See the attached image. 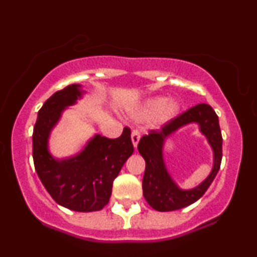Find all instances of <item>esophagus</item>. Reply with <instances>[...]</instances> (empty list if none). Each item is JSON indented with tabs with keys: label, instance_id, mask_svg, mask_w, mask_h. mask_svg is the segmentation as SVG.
<instances>
[{
	"label": "esophagus",
	"instance_id": "34e87169",
	"mask_svg": "<svg viewBox=\"0 0 257 257\" xmlns=\"http://www.w3.org/2000/svg\"><path fill=\"white\" fill-rule=\"evenodd\" d=\"M139 140H140V134H139V132L137 131L132 132V143H133V146H134V149H137Z\"/></svg>",
	"mask_w": 257,
	"mask_h": 257
}]
</instances>
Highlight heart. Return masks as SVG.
<instances>
[{
    "instance_id": "heart-1",
    "label": "heart",
    "mask_w": 257,
    "mask_h": 257,
    "mask_svg": "<svg viewBox=\"0 0 257 257\" xmlns=\"http://www.w3.org/2000/svg\"><path fill=\"white\" fill-rule=\"evenodd\" d=\"M180 110L181 105L178 100H169L167 96L155 95L149 96L132 107L129 110V116L138 122L156 117V123L158 125H166L179 116Z\"/></svg>"
}]
</instances>
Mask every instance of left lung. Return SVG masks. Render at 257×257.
<instances>
[{
    "instance_id": "obj_1",
    "label": "left lung",
    "mask_w": 257,
    "mask_h": 257,
    "mask_svg": "<svg viewBox=\"0 0 257 257\" xmlns=\"http://www.w3.org/2000/svg\"><path fill=\"white\" fill-rule=\"evenodd\" d=\"M197 124L200 132L208 141L213 151V168L203 181L192 189L185 190L176 184L164 161V145L184 126ZM138 150L146 162L143 179V192L146 202L158 211H173L193 204L206 192L220 169L222 159V137L219 117L208 104L190 108L164 126L161 132H151L141 138Z\"/></svg>"
}]
</instances>
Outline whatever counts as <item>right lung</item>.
Returning <instances> with one entry per match:
<instances>
[{
  "mask_svg": "<svg viewBox=\"0 0 257 257\" xmlns=\"http://www.w3.org/2000/svg\"><path fill=\"white\" fill-rule=\"evenodd\" d=\"M87 91L81 84L57 91L38 111L32 135V157L36 173L52 198L64 208L81 213L101 210L110 200L112 184L134 152L131 131L117 139L94 134L83 149L58 158L49 150V138L65 110L77 104Z\"/></svg>",
  "mask_w": 257,
  "mask_h": 257,
  "instance_id": "add662e5",
  "label": "right lung"
}]
</instances>
